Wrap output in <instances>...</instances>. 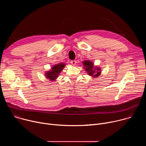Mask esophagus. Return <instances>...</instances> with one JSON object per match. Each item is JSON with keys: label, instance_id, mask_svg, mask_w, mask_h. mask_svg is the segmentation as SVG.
<instances>
[{"label": "esophagus", "instance_id": "34e87169", "mask_svg": "<svg viewBox=\"0 0 146 146\" xmlns=\"http://www.w3.org/2000/svg\"><path fill=\"white\" fill-rule=\"evenodd\" d=\"M70 64L72 65H76V60H71L70 61Z\"/></svg>", "mask_w": 146, "mask_h": 146}]
</instances>
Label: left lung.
Here are the masks:
<instances>
[{"label":"left lung","instance_id":"left-lung-1","mask_svg":"<svg viewBox=\"0 0 146 146\" xmlns=\"http://www.w3.org/2000/svg\"><path fill=\"white\" fill-rule=\"evenodd\" d=\"M82 65H84L83 68L84 69L85 71L89 76L94 78L100 76L102 73L101 68L97 66H95L92 62L89 60H85L82 61Z\"/></svg>","mask_w":146,"mask_h":146}]
</instances>
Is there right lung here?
Instances as JSON below:
<instances>
[{"label": "right lung", "mask_w": 146, "mask_h": 146, "mask_svg": "<svg viewBox=\"0 0 146 146\" xmlns=\"http://www.w3.org/2000/svg\"><path fill=\"white\" fill-rule=\"evenodd\" d=\"M65 63H59L51 67V69L44 73V76L47 79L50 81H55L58 77L59 74L65 67Z\"/></svg>", "instance_id": "obj_1"}]
</instances>
